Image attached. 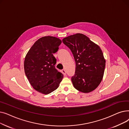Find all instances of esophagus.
<instances>
[{
  "label": "esophagus",
  "instance_id": "34e87169",
  "mask_svg": "<svg viewBox=\"0 0 129 129\" xmlns=\"http://www.w3.org/2000/svg\"><path fill=\"white\" fill-rule=\"evenodd\" d=\"M62 73H63V75H66V71H65V70H62Z\"/></svg>",
  "mask_w": 129,
  "mask_h": 129
}]
</instances>
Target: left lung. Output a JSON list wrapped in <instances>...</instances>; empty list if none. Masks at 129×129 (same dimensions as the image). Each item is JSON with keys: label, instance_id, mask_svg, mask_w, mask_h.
Returning <instances> with one entry per match:
<instances>
[{"label": "left lung", "instance_id": "1", "mask_svg": "<svg viewBox=\"0 0 129 129\" xmlns=\"http://www.w3.org/2000/svg\"><path fill=\"white\" fill-rule=\"evenodd\" d=\"M63 43L72 51L76 63L72 82L75 88L84 93L95 89L102 80L106 60L100 47L83 34L65 38Z\"/></svg>", "mask_w": 129, "mask_h": 129}]
</instances>
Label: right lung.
Returning a JSON list of instances; mask_svg holds the SVG:
<instances>
[{
  "instance_id": "1",
  "label": "right lung",
  "mask_w": 129,
  "mask_h": 129,
  "mask_svg": "<svg viewBox=\"0 0 129 129\" xmlns=\"http://www.w3.org/2000/svg\"><path fill=\"white\" fill-rule=\"evenodd\" d=\"M62 43L59 39L47 36L38 40L24 59L25 75L33 88L44 94L56 89L63 78L55 69L56 59L53 56Z\"/></svg>"
}]
</instances>
